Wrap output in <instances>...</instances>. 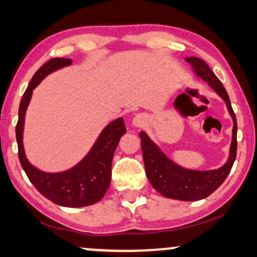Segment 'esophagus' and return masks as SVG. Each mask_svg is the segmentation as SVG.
<instances>
[{
    "instance_id": "esophagus-1",
    "label": "esophagus",
    "mask_w": 257,
    "mask_h": 257,
    "mask_svg": "<svg viewBox=\"0 0 257 257\" xmlns=\"http://www.w3.org/2000/svg\"><path fill=\"white\" fill-rule=\"evenodd\" d=\"M148 122V117L147 115H145V113H138V115L134 116V118H133V125L135 126V128H141V126H144L146 123Z\"/></svg>"
}]
</instances>
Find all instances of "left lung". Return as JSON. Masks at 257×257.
Segmentation results:
<instances>
[{"label":"left lung","mask_w":257,"mask_h":257,"mask_svg":"<svg viewBox=\"0 0 257 257\" xmlns=\"http://www.w3.org/2000/svg\"><path fill=\"white\" fill-rule=\"evenodd\" d=\"M185 61H187L192 66L194 74L201 80L206 82L207 85L224 100L231 116L233 122L232 139L229 148L228 160L223 166L216 170H192V168L181 166L172 160L166 153L149 138L146 132H140L139 135L141 139L146 175L152 186L166 198L196 201L204 199L215 192L231 171L237 152V122L228 92L224 89L223 84L216 77V74L210 69L209 65L197 57H187L185 58Z\"/></svg>","instance_id":"obj_1"}]
</instances>
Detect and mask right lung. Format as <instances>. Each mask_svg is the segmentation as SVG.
<instances>
[{"label": "right lung", "instance_id": "add662e5", "mask_svg": "<svg viewBox=\"0 0 257 257\" xmlns=\"http://www.w3.org/2000/svg\"><path fill=\"white\" fill-rule=\"evenodd\" d=\"M71 59L53 58L39 69L25 91L19 108L16 141L19 159L28 179L42 196L54 204L66 207L92 205L104 197L111 181V162L118 141L126 133L122 117L113 119L100 134L87 154L73 167L61 172H45L28 161L24 147L26 111L31 103L33 90L48 74L70 66Z\"/></svg>", "mask_w": 257, "mask_h": 257}]
</instances>
